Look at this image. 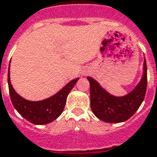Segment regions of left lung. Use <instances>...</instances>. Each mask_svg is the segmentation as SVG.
<instances>
[{"instance_id": "1", "label": "left lung", "mask_w": 157, "mask_h": 157, "mask_svg": "<svg viewBox=\"0 0 157 157\" xmlns=\"http://www.w3.org/2000/svg\"><path fill=\"white\" fill-rule=\"evenodd\" d=\"M91 109L99 120L109 123H118L128 120L142 104L147 87V67L144 59L143 75L139 84L127 95L117 97L109 94L99 83L90 76Z\"/></svg>"}]
</instances>
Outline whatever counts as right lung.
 <instances>
[{
  "mask_svg": "<svg viewBox=\"0 0 157 157\" xmlns=\"http://www.w3.org/2000/svg\"><path fill=\"white\" fill-rule=\"evenodd\" d=\"M9 69L10 64L8 67L7 82L11 101L14 108L22 117L36 125L48 124L59 117L64 109L68 94L79 80V78H75L71 81L52 97L40 101H29L18 95L13 89L10 81Z\"/></svg>",
  "mask_w": 157,
  "mask_h": 157,
  "instance_id": "obj_1",
  "label": "right lung"
}]
</instances>
